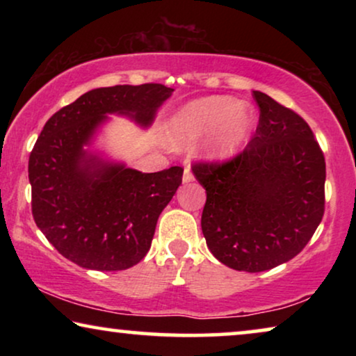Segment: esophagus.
Listing matches in <instances>:
<instances>
[{
	"mask_svg": "<svg viewBox=\"0 0 356 356\" xmlns=\"http://www.w3.org/2000/svg\"><path fill=\"white\" fill-rule=\"evenodd\" d=\"M194 179V175L191 172V168L186 167L184 168V173H183V183H191Z\"/></svg>",
	"mask_w": 356,
	"mask_h": 356,
	"instance_id": "esophagus-1",
	"label": "esophagus"
}]
</instances>
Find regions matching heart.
<instances>
[{
    "mask_svg": "<svg viewBox=\"0 0 356 356\" xmlns=\"http://www.w3.org/2000/svg\"><path fill=\"white\" fill-rule=\"evenodd\" d=\"M256 126L254 108L227 95H213L189 102L170 120V134L178 147H188L211 134L206 154L212 159L235 155L250 139Z\"/></svg>",
    "mask_w": 356,
    "mask_h": 356,
    "instance_id": "b5f03b06",
    "label": "heart"
}]
</instances>
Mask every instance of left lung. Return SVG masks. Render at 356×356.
I'll return each instance as SVG.
<instances>
[{
    "mask_svg": "<svg viewBox=\"0 0 356 356\" xmlns=\"http://www.w3.org/2000/svg\"><path fill=\"white\" fill-rule=\"evenodd\" d=\"M259 124L246 149L193 173L207 199V248L235 270L262 272L293 259L324 216L325 160L308 123L259 90Z\"/></svg>",
    "mask_w": 356,
    "mask_h": 356,
    "instance_id": "1",
    "label": "left lung"
}]
</instances>
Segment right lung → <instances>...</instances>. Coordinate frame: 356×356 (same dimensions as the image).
I'll use <instances>...</instances> for the list:
<instances>
[{
    "label": "right lung",
    "instance_id": "right-lung-1",
    "mask_svg": "<svg viewBox=\"0 0 356 356\" xmlns=\"http://www.w3.org/2000/svg\"><path fill=\"white\" fill-rule=\"evenodd\" d=\"M172 92L162 84L100 87L63 106L43 126L29 157L32 216L66 259L86 269L124 270L147 254L183 168L143 173L84 147L106 115L128 116L147 128Z\"/></svg>",
    "mask_w": 356,
    "mask_h": 356
}]
</instances>
